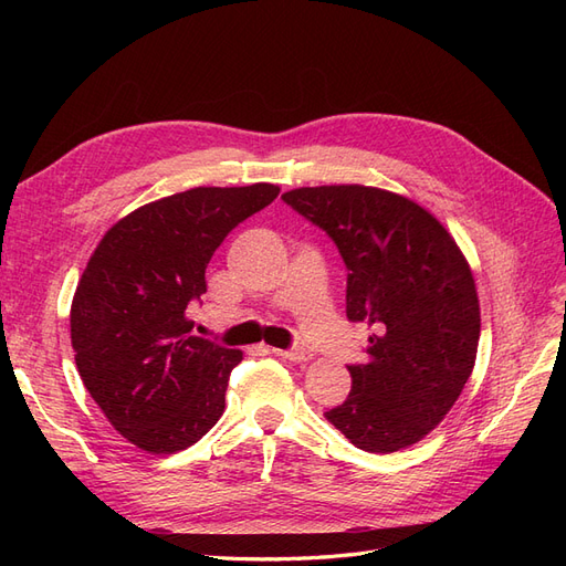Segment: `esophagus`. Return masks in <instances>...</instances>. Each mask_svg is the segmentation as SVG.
<instances>
[{
    "label": "esophagus",
    "instance_id": "34e87169",
    "mask_svg": "<svg viewBox=\"0 0 566 566\" xmlns=\"http://www.w3.org/2000/svg\"><path fill=\"white\" fill-rule=\"evenodd\" d=\"M273 354L276 356H281V358H285V361H295V364H304V361H310V358L314 356L310 349H271Z\"/></svg>",
    "mask_w": 566,
    "mask_h": 566
}]
</instances>
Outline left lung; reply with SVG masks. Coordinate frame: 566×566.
<instances>
[{"label":"left lung","mask_w":566,"mask_h":566,"mask_svg":"<svg viewBox=\"0 0 566 566\" xmlns=\"http://www.w3.org/2000/svg\"><path fill=\"white\" fill-rule=\"evenodd\" d=\"M328 233L347 264V318L373 325L368 361L325 418L356 449L413 447L447 418L474 368L479 297L470 264L418 202L361 184L283 193Z\"/></svg>","instance_id":"left-lung-1"}]
</instances>
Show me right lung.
<instances>
[{
	"label": "right lung",
	"mask_w": 566,
	"mask_h": 566,
	"mask_svg": "<svg viewBox=\"0 0 566 566\" xmlns=\"http://www.w3.org/2000/svg\"><path fill=\"white\" fill-rule=\"evenodd\" d=\"M281 193L273 184L198 186L148 202L101 238L77 283L71 339L80 378L115 430L169 455L224 413L241 349L191 335L188 304L208 290L214 250Z\"/></svg>",
	"instance_id": "1"
}]
</instances>
